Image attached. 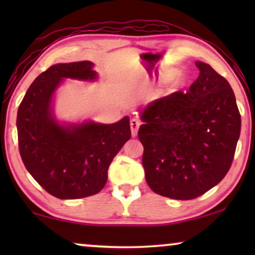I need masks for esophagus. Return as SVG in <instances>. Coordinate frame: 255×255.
<instances>
[{"instance_id": "34e87169", "label": "esophagus", "mask_w": 255, "mask_h": 255, "mask_svg": "<svg viewBox=\"0 0 255 255\" xmlns=\"http://www.w3.org/2000/svg\"><path fill=\"white\" fill-rule=\"evenodd\" d=\"M130 127H131L132 135L135 137L138 133V128H139V127H140V122H139L138 120H135V118H133V120H131V122H130Z\"/></svg>"}]
</instances>
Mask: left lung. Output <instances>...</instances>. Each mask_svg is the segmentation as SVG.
<instances>
[{
    "label": "left lung",
    "mask_w": 255,
    "mask_h": 255,
    "mask_svg": "<svg viewBox=\"0 0 255 255\" xmlns=\"http://www.w3.org/2000/svg\"><path fill=\"white\" fill-rule=\"evenodd\" d=\"M196 66L200 75L187 93L155 100L140 116L146 182L174 200H193L224 179L242 128L230 83L210 65Z\"/></svg>",
    "instance_id": "1"
}]
</instances>
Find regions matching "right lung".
Masks as SVG:
<instances>
[{"label":"right lung","instance_id":"right-lung-1","mask_svg":"<svg viewBox=\"0 0 255 255\" xmlns=\"http://www.w3.org/2000/svg\"><path fill=\"white\" fill-rule=\"evenodd\" d=\"M93 62L57 64L38 75L17 111L18 147L24 166L52 196L76 200L103 189L115 155L131 138L130 120L59 124L52 97L62 79L93 81Z\"/></svg>","mask_w":255,"mask_h":255}]
</instances>
